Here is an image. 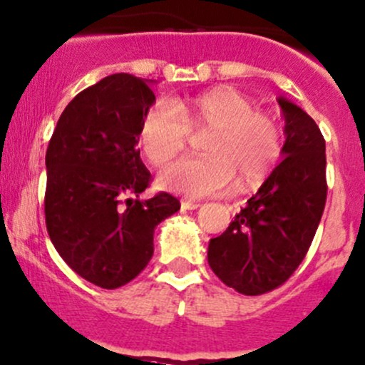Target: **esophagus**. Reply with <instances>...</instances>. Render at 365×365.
Masks as SVG:
<instances>
[{"instance_id": "obj_1", "label": "esophagus", "mask_w": 365, "mask_h": 365, "mask_svg": "<svg viewBox=\"0 0 365 365\" xmlns=\"http://www.w3.org/2000/svg\"><path fill=\"white\" fill-rule=\"evenodd\" d=\"M197 207H201V202L189 201V199H183L182 201V210H197Z\"/></svg>"}]
</instances>
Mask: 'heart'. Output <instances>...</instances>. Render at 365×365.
<instances>
[{
	"instance_id": "1",
	"label": "heart",
	"mask_w": 365,
	"mask_h": 365,
	"mask_svg": "<svg viewBox=\"0 0 365 365\" xmlns=\"http://www.w3.org/2000/svg\"><path fill=\"white\" fill-rule=\"evenodd\" d=\"M190 135H206L201 143L204 155L164 170L159 185L192 199L222 194L235 180L241 189L262 185L284 152L279 124L227 86L182 100L175 107H149L140 123V149L150 164L166 166L185 150Z\"/></svg>"
}]
</instances>
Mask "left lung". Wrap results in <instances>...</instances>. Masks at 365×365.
<instances>
[{
  "mask_svg": "<svg viewBox=\"0 0 365 365\" xmlns=\"http://www.w3.org/2000/svg\"><path fill=\"white\" fill-rule=\"evenodd\" d=\"M279 106L286 158L207 247L211 270L246 296L270 293L294 274L326 206V140L305 110L286 98Z\"/></svg>",
  "mask_w": 365,
  "mask_h": 365,
  "instance_id": "obj_1",
  "label": "left lung"
}]
</instances>
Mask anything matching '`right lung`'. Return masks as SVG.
<instances>
[{
	"label": "right lung",
	"instance_id": "add662e5",
	"mask_svg": "<svg viewBox=\"0 0 365 365\" xmlns=\"http://www.w3.org/2000/svg\"><path fill=\"white\" fill-rule=\"evenodd\" d=\"M154 100L137 76H107L71 100L48 143V235L79 277L103 289L137 277L154 255V228L180 210L168 192L138 199L152 182L138 130Z\"/></svg>",
	"mask_w": 365,
	"mask_h": 365
}]
</instances>
